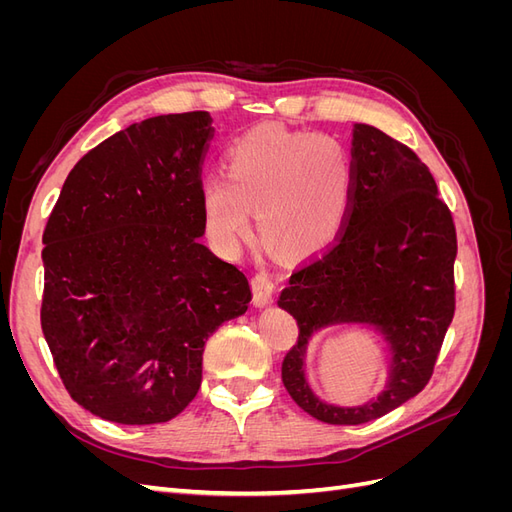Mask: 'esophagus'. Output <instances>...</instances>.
Segmentation results:
<instances>
[{
  "label": "esophagus",
  "mask_w": 512,
  "mask_h": 512,
  "mask_svg": "<svg viewBox=\"0 0 512 512\" xmlns=\"http://www.w3.org/2000/svg\"><path fill=\"white\" fill-rule=\"evenodd\" d=\"M252 292H254V303L256 305H267L273 299V292H275V280L265 273V271H258L252 277Z\"/></svg>",
  "instance_id": "obj_1"
}]
</instances>
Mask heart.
I'll list each match as a JSON object with an SVG mask.
<instances>
[{
	"label": "heart",
	"mask_w": 512,
	"mask_h": 512,
	"mask_svg": "<svg viewBox=\"0 0 512 512\" xmlns=\"http://www.w3.org/2000/svg\"><path fill=\"white\" fill-rule=\"evenodd\" d=\"M228 179L203 185L207 228L235 247L258 211L262 239L286 256H312L331 245L352 198L350 151L331 134H299L262 126L241 136L226 156Z\"/></svg>",
	"instance_id": "b5f03b06"
}]
</instances>
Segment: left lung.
<instances>
[{"label":"left lung","mask_w":512,"mask_h":512,"mask_svg":"<svg viewBox=\"0 0 512 512\" xmlns=\"http://www.w3.org/2000/svg\"><path fill=\"white\" fill-rule=\"evenodd\" d=\"M352 166L342 230L292 271L280 297L299 327L282 382L299 408L331 425L374 421L421 393L455 316L457 232L429 168L410 147L365 123L352 134ZM331 321L378 323L394 346L392 384L371 405L337 409L306 389L304 344Z\"/></svg>","instance_id":"left-lung-1"}]
</instances>
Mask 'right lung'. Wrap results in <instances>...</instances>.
<instances>
[{
    "label": "right lung",
    "mask_w": 512,
    "mask_h": 512,
    "mask_svg": "<svg viewBox=\"0 0 512 512\" xmlns=\"http://www.w3.org/2000/svg\"><path fill=\"white\" fill-rule=\"evenodd\" d=\"M211 138L207 111L134 123L74 164L46 222L42 333L70 397L104 421L181 414L207 337L252 299L198 241Z\"/></svg>",
    "instance_id": "add662e5"
}]
</instances>
